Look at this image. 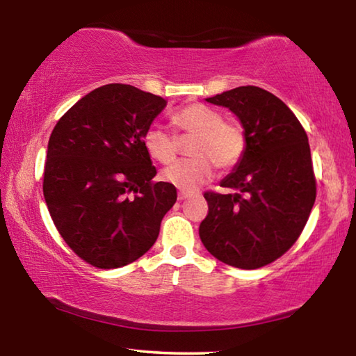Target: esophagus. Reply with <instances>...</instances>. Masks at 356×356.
<instances>
[{
  "label": "esophagus",
  "mask_w": 356,
  "mask_h": 356,
  "mask_svg": "<svg viewBox=\"0 0 356 356\" xmlns=\"http://www.w3.org/2000/svg\"><path fill=\"white\" fill-rule=\"evenodd\" d=\"M193 195L190 191H179V195H177V197H179V201H185V200H188V197H191Z\"/></svg>",
  "instance_id": "34e87169"
}]
</instances>
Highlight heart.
Wrapping results in <instances>:
<instances>
[{"label":"heart","instance_id":"1","mask_svg":"<svg viewBox=\"0 0 356 356\" xmlns=\"http://www.w3.org/2000/svg\"><path fill=\"white\" fill-rule=\"evenodd\" d=\"M172 122L186 136H195L190 154L193 159L179 160L163 171V179L184 191H195L213 177L215 165L220 170L236 166L245 150L243 130L236 124L222 122V114L207 105L193 104L179 110ZM144 147L154 160L171 163L179 150L177 136L154 124L144 134Z\"/></svg>","mask_w":356,"mask_h":356}]
</instances>
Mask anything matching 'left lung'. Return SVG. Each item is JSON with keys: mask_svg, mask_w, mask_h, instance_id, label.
Listing matches in <instances>:
<instances>
[{"mask_svg": "<svg viewBox=\"0 0 356 356\" xmlns=\"http://www.w3.org/2000/svg\"><path fill=\"white\" fill-rule=\"evenodd\" d=\"M206 102L225 106L243 127L242 159L206 193L209 213L201 242L227 265L254 270L297 242L316 201V179L305 129L284 102L257 86H240Z\"/></svg>", "mask_w": 356, "mask_h": 356, "instance_id": "1", "label": "left lung"}]
</instances>
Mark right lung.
Returning <instances> with one entry per match:
<instances>
[{"label": "right lung", "instance_id": "obj_1", "mask_svg": "<svg viewBox=\"0 0 356 356\" xmlns=\"http://www.w3.org/2000/svg\"><path fill=\"white\" fill-rule=\"evenodd\" d=\"M165 99L130 84H105L84 95L53 129L44 197L64 242L97 268H118L155 243L177 200L156 174L144 134Z\"/></svg>", "mask_w": 356, "mask_h": 356}]
</instances>
